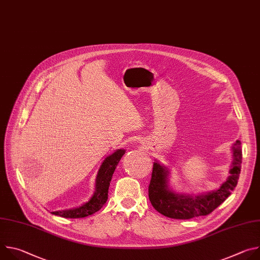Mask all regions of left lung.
Returning a JSON list of instances; mask_svg holds the SVG:
<instances>
[{
  "instance_id": "left-lung-1",
  "label": "left lung",
  "mask_w": 260,
  "mask_h": 260,
  "mask_svg": "<svg viewBox=\"0 0 260 260\" xmlns=\"http://www.w3.org/2000/svg\"><path fill=\"white\" fill-rule=\"evenodd\" d=\"M232 152L233 161L228 179L218 188L198 194L175 191L170 186L171 170L155 159L148 189L154 209L164 216L174 219H190L213 212L231 196L238 184L242 167L241 141L237 140L233 144Z\"/></svg>"
}]
</instances>
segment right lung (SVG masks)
<instances>
[{
    "mask_svg": "<svg viewBox=\"0 0 260 260\" xmlns=\"http://www.w3.org/2000/svg\"><path fill=\"white\" fill-rule=\"evenodd\" d=\"M124 153V149H117L104 159L95 178V190L86 203L75 208L51 213L63 218H83L101 210L108 200V190L113 173Z\"/></svg>",
    "mask_w": 260,
    "mask_h": 260,
    "instance_id": "obj_1",
    "label": "right lung"
}]
</instances>
